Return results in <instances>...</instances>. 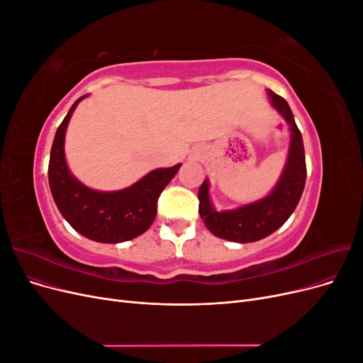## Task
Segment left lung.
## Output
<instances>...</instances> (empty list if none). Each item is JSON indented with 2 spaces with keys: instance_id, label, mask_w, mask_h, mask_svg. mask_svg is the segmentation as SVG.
<instances>
[{
  "instance_id": "left-lung-1",
  "label": "left lung",
  "mask_w": 363,
  "mask_h": 363,
  "mask_svg": "<svg viewBox=\"0 0 363 363\" xmlns=\"http://www.w3.org/2000/svg\"><path fill=\"white\" fill-rule=\"evenodd\" d=\"M271 106L289 124L291 139L288 157L279 182L263 199L232 211H215L208 195V180L200 186V215L212 235L232 242H256L276 232L295 211L306 183V156L301 131L295 124L289 104L284 98L268 91Z\"/></svg>"
}]
</instances>
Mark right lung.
Masks as SVG:
<instances>
[{
	"label": "right lung",
	"instance_id": "add662e5",
	"mask_svg": "<svg viewBox=\"0 0 363 363\" xmlns=\"http://www.w3.org/2000/svg\"><path fill=\"white\" fill-rule=\"evenodd\" d=\"M80 96L59 125L51 147L48 182L52 199L62 216L84 238L103 244L135 239L150 228L157 213V200L182 163L157 168L121 191H95L71 174L65 159V135Z\"/></svg>",
	"mask_w": 363,
	"mask_h": 363
}]
</instances>
